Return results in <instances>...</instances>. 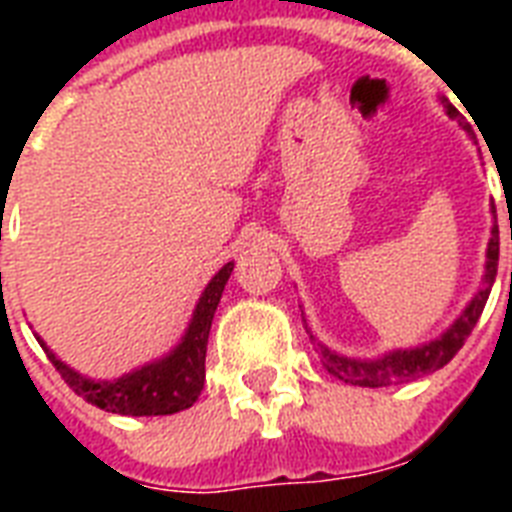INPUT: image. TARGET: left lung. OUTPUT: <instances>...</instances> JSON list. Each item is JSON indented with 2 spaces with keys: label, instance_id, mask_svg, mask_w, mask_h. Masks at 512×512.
Masks as SVG:
<instances>
[{
  "label": "left lung",
  "instance_id": "8db88e82",
  "mask_svg": "<svg viewBox=\"0 0 512 512\" xmlns=\"http://www.w3.org/2000/svg\"><path fill=\"white\" fill-rule=\"evenodd\" d=\"M446 108V114L457 119L460 124H465L460 119V111L449 103V100H441ZM465 130L470 132V127L465 124ZM497 263H500V231L497 225L492 228V239H489V249H486V273H484V287L478 289V295L473 297V303L465 308L460 319L454 321L452 327L446 329L444 335L438 340L422 345V348L414 350H396V353H388V356L374 358V361H358V358H345L332 353L329 348H324L321 342H316V350L321 353V361L327 366L329 374H335L337 380L353 382V385H364V388H385V385H396V382H409L417 380L422 374L436 372L444 364H449L457 350L465 345V340L470 337L473 327H476L478 316L484 313V305L489 300V292H492L494 276H497ZM313 337V335H311Z\"/></svg>",
  "mask_w": 512,
  "mask_h": 512
}]
</instances>
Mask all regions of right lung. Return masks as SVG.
Returning <instances> with one entry per match:
<instances>
[{
    "mask_svg": "<svg viewBox=\"0 0 512 512\" xmlns=\"http://www.w3.org/2000/svg\"><path fill=\"white\" fill-rule=\"evenodd\" d=\"M233 263L223 265L215 273V279L209 281L204 295H201L193 319L188 324L183 342L172 350L170 356L148 364L143 369L124 374L119 380L111 382H95L82 377L74 369H68L55 353H52L42 340V348L52 366L58 369L60 377L74 393L95 404L100 409L114 414H132V417H156V414H175L183 412L193 401L199 398L204 388V361H207V340L209 327L215 319L217 303L223 297V289L231 279Z\"/></svg>",
    "mask_w": 512,
    "mask_h": 512,
    "instance_id": "add662e5",
    "label": "right lung"
}]
</instances>
